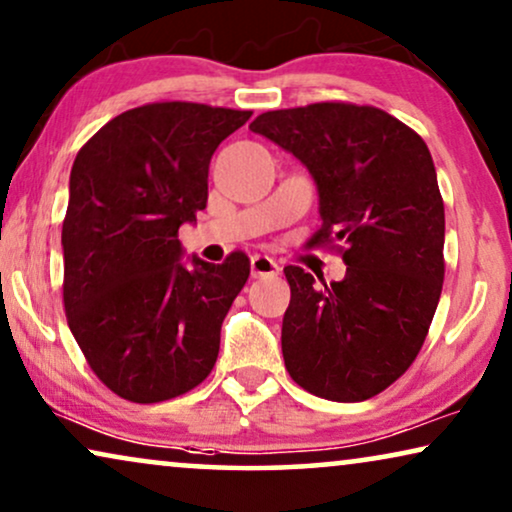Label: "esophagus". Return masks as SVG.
Instances as JSON below:
<instances>
[{
	"instance_id": "obj_1",
	"label": "esophagus",
	"mask_w": 512,
	"mask_h": 512,
	"mask_svg": "<svg viewBox=\"0 0 512 512\" xmlns=\"http://www.w3.org/2000/svg\"><path fill=\"white\" fill-rule=\"evenodd\" d=\"M281 267L267 255H252L250 257V276L252 278H274L278 276Z\"/></svg>"
}]
</instances>
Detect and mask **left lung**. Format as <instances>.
Segmentation results:
<instances>
[{"label":"left lung","mask_w":512,"mask_h":512,"mask_svg":"<svg viewBox=\"0 0 512 512\" xmlns=\"http://www.w3.org/2000/svg\"><path fill=\"white\" fill-rule=\"evenodd\" d=\"M304 163L323 227L344 241L346 276L323 288L285 267L281 346L290 377L318 398L360 403L414 363L445 278V206L426 142L384 109L349 102L274 109L250 124Z\"/></svg>","instance_id":"8db88e82"}]
</instances>
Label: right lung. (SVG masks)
I'll list each match as a JSON object with an SVG mask.
<instances>
[{"label": "right lung", "instance_id": "obj_1", "mask_svg": "<svg viewBox=\"0 0 512 512\" xmlns=\"http://www.w3.org/2000/svg\"><path fill=\"white\" fill-rule=\"evenodd\" d=\"M252 112L154 102L79 149L63 222L67 323L109 391L161 403L213 370L222 320L250 276L243 252L185 262L177 229L208 201L215 149Z\"/></svg>", "mask_w": 512, "mask_h": 512}]
</instances>
